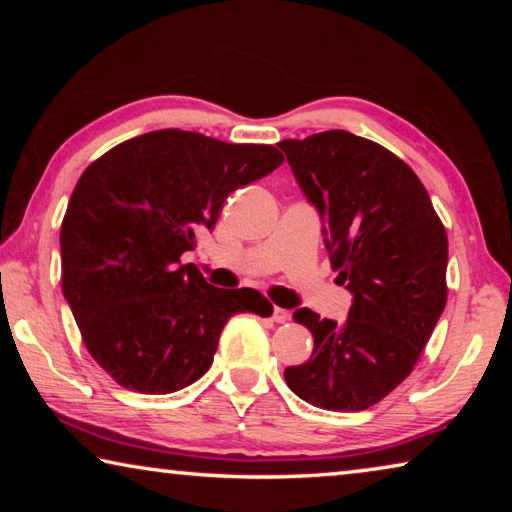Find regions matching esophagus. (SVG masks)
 Instances as JSON below:
<instances>
[{"mask_svg":"<svg viewBox=\"0 0 512 512\" xmlns=\"http://www.w3.org/2000/svg\"><path fill=\"white\" fill-rule=\"evenodd\" d=\"M289 318H291V316H289L287 309H280V307L273 309V320H275V323H287Z\"/></svg>","mask_w":512,"mask_h":512,"instance_id":"34e87169","label":"esophagus"}]
</instances>
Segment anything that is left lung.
I'll return each mask as SVG.
<instances>
[{
    "mask_svg": "<svg viewBox=\"0 0 512 512\" xmlns=\"http://www.w3.org/2000/svg\"><path fill=\"white\" fill-rule=\"evenodd\" d=\"M323 221L336 282L352 293L345 323L307 307L293 320L314 336L284 370L300 400L363 411L411 375L447 302V232L409 164L348 131L277 144Z\"/></svg>",
    "mask_w": 512,
    "mask_h": 512,
    "instance_id": "1",
    "label": "left lung"
}]
</instances>
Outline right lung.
<instances>
[{
	"label": "right lung",
	"mask_w": 512,
	"mask_h": 512,
	"mask_svg": "<svg viewBox=\"0 0 512 512\" xmlns=\"http://www.w3.org/2000/svg\"><path fill=\"white\" fill-rule=\"evenodd\" d=\"M282 164L268 144L164 128L121 142L76 183L60 225L63 293L92 359L128 391H180L210 370L228 320L273 307L216 289L180 257L235 189Z\"/></svg>",
	"instance_id": "right-lung-1"
}]
</instances>
